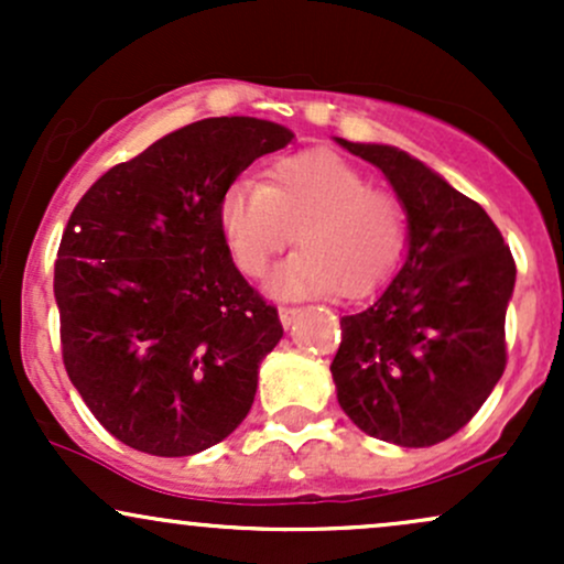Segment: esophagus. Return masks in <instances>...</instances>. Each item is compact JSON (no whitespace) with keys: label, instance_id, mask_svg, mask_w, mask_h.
Wrapping results in <instances>:
<instances>
[{"label":"esophagus","instance_id":"34e87169","mask_svg":"<svg viewBox=\"0 0 564 564\" xmlns=\"http://www.w3.org/2000/svg\"><path fill=\"white\" fill-rule=\"evenodd\" d=\"M296 313H300V310H296V307H281V310H278V315H281V323H283V328H289L291 323H294Z\"/></svg>","mask_w":564,"mask_h":564}]
</instances>
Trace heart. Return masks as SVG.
<instances>
[{
	"instance_id": "heart-1",
	"label": "heart",
	"mask_w": 564,
	"mask_h": 564,
	"mask_svg": "<svg viewBox=\"0 0 564 564\" xmlns=\"http://www.w3.org/2000/svg\"><path fill=\"white\" fill-rule=\"evenodd\" d=\"M232 260L260 278L294 241L302 249L273 278L283 296H364L387 281L405 249L403 206L332 151L278 159L264 183H232L219 200Z\"/></svg>"
}]
</instances>
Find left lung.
Masks as SVG:
<instances>
[{
	"label": "left lung",
	"instance_id": "8db88e82",
	"mask_svg": "<svg viewBox=\"0 0 564 564\" xmlns=\"http://www.w3.org/2000/svg\"><path fill=\"white\" fill-rule=\"evenodd\" d=\"M373 164L408 217V254L377 300L341 318L332 377L366 435L426 448L480 411L507 368L517 268L494 219L405 151L336 138Z\"/></svg>",
	"mask_w": 564,
	"mask_h": 564
}]
</instances>
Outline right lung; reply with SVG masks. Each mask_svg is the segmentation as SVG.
<instances>
[{
  "label": "right lung",
  "mask_w": 564,
  "mask_h": 564,
  "mask_svg": "<svg viewBox=\"0 0 564 564\" xmlns=\"http://www.w3.org/2000/svg\"><path fill=\"white\" fill-rule=\"evenodd\" d=\"M291 140L254 116L193 121L108 170L70 212L55 262L63 364L129 448L193 456L254 403L283 326L238 273L219 200Z\"/></svg>",
  "instance_id": "1"
}]
</instances>
